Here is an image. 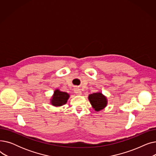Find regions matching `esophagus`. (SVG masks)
Instances as JSON below:
<instances>
[{"label": "esophagus", "mask_w": 156, "mask_h": 156, "mask_svg": "<svg viewBox=\"0 0 156 156\" xmlns=\"http://www.w3.org/2000/svg\"><path fill=\"white\" fill-rule=\"evenodd\" d=\"M74 92H75V93L78 95H82V92H81V90L78 88H75V89H74Z\"/></svg>", "instance_id": "esophagus-1"}]
</instances>
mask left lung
<instances>
[{"label":"left lung","instance_id":"8db88e82","mask_svg":"<svg viewBox=\"0 0 156 156\" xmlns=\"http://www.w3.org/2000/svg\"><path fill=\"white\" fill-rule=\"evenodd\" d=\"M88 98L92 105V108L95 111L99 112L104 109L108 105L107 97L101 92L90 94Z\"/></svg>","mask_w":156,"mask_h":156}]
</instances>
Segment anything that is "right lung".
<instances>
[{
  "label": "right lung",
  "instance_id": "right-lung-1",
  "mask_svg": "<svg viewBox=\"0 0 156 156\" xmlns=\"http://www.w3.org/2000/svg\"><path fill=\"white\" fill-rule=\"evenodd\" d=\"M69 97V94L67 92H62L59 89H55L50 99V103L55 107H61L67 103Z\"/></svg>",
  "mask_w": 156,
  "mask_h": 156
}]
</instances>
